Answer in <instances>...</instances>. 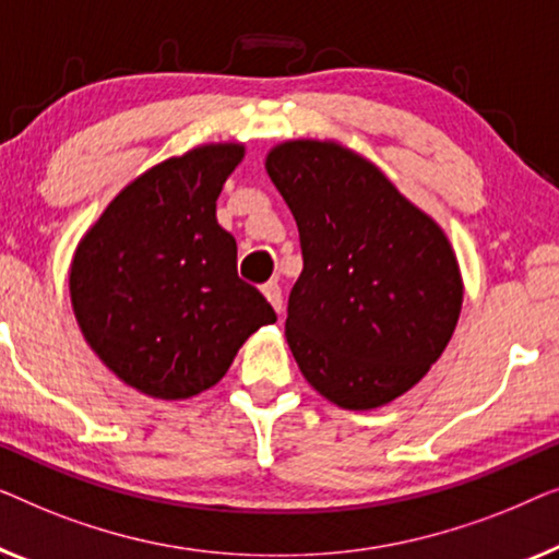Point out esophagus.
I'll return each instance as SVG.
<instances>
[{
    "label": "esophagus",
    "mask_w": 559,
    "mask_h": 559,
    "mask_svg": "<svg viewBox=\"0 0 559 559\" xmlns=\"http://www.w3.org/2000/svg\"><path fill=\"white\" fill-rule=\"evenodd\" d=\"M263 296L269 298V304H271L273 309H276L278 313L283 311V294H281V286H278L276 281L265 283V286H263Z\"/></svg>",
    "instance_id": "esophagus-1"
}]
</instances>
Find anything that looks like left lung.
Returning a JSON list of instances; mask_svg holds the SVG:
<instances>
[{
	"label": "left lung",
	"mask_w": 559,
	"mask_h": 559,
	"mask_svg": "<svg viewBox=\"0 0 559 559\" xmlns=\"http://www.w3.org/2000/svg\"><path fill=\"white\" fill-rule=\"evenodd\" d=\"M265 171L301 238L286 319L298 369L344 411L392 403L428 374L459 324L463 278L451 240L340 141H283Z\"/></svg>",
	"instance_id": "1"
}]
</instances>
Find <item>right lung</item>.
Returning a JSON list of instances; mask_svg holds the SVG:
<instances>
[{
	"label": "right lung",
	"instance_id": "add662e5",
	"mask_svg": "<svg viewBox=\"0 0 559 559\" xmlns=\"http://www.w3.org/2000/svg\"><path fill=\"white\" fill-rule=\"evenodd\" d=\"M235 141L169 156L129 182L78 242L70 304L98 359L129 388L187 400L223 380L250 334L276 321L238 278V246L217 223Z\"/></svg>",
	"mask_w": 559,
	"mask_h": 559
}]
</instances>
